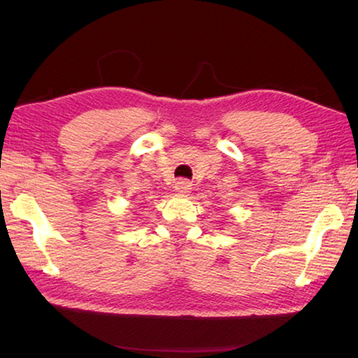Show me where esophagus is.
<instances>
[{"label":"esophagus","mask_w":358,"mask_h":358,"mask_svg":"<svg viewBox=\"0 0 358 358\" xmlns=\"http://www.w3.org/2000/svg\"><path fill=\"white\" fill-rule=\"evenodd\" d=\"M174 192L179 194V195H187L190 192V182H189V180H185V179L176 180Z\"/></svg>","instance_id":"34e87169"}]
</instances>
